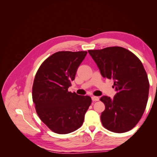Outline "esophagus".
I'll use <instances>...</instances> for the list:
<instances>
[{"label":"esophagus","instance_id":"obj_1","mask_svg":"<svg viewBox=\"0 0 157 157\" xmlns=\"http://www.w3.org/2000/svg\"><path fill=\"white\" fill-rule=\"evenodd\" d=\"M92 99L93 101H99V98L98 97H97V96H92Z\"/></svg>","mask_w":157,"mask_h":157}]
</instances>
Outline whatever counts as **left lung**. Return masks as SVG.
I'll list each match as a JSON object with an SVG mask.
<instances>
[{
  "label": "left lung",
  "instance_id": "obj_1",
  "mask_svg": "<svg viewBox=\"0 0 157 157\" xmlns=\"http://www.w3.org/2000/svg\"><path fill=\"white\" fill-rule=\"evenodd\" d=\"M102 77L114 80L117 94L100 98L105 109L101 115L103 126L109 131L124 133L132 130L143 115L148 100L149 82L141 61L119 46L90 50Z\"/></svg>",
  "mask_w": 157,
  "mask_h": 157
}]
</instances>
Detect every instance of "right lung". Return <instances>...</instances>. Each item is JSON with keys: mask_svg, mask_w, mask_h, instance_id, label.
<instances>
[{"mask_svg": "<svg viewBox=\"0 0 157 157\" xmlns=\"http://www.w3.org/2000/svg\"><path fill=\"white\" fill-rule=\"evenodd\" d=\"M87 52L61 51L48 57L38 69L32 97L40 120L56 134H66L83 124L91 98L68 91Z\"/></svg>", "mask_w": 157, "mask_h": 157, "instance_id": "obj_1", "label": "right lung"}]
</instances>
